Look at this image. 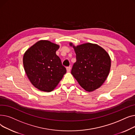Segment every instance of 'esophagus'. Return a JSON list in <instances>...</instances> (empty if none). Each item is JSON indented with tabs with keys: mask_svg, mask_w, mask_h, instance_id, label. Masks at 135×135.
<instances>
[{
	"mask_svg": "<svg viewBox=\"0 0 135 135\" xmlns=\"http://www.w3.org/2000/svg\"><path fill=\"white\" fill-rule=\"evenodd\" d=\"M70 67H67V71L68 72H69L70 71Z\"/></svg>",
	"mask_w": 135,
	"mask_h": 135,
	"instance_id": "esophagus-1",
	"label": "esophagus"
}]
</instances>
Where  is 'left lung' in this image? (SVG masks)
Listing matches in <instances>:
<instances>
[{"instance_id":"8db88e82","label":"left lung","mask_w":135,"mask_h":135,"mask_svg":"<svg viewBox=\"0 0 135 135\" xmlns=\"http://www.w3.org/2000/svg\"><path fill=\"white\" fill-rule=\"evenodd\" d=\"M76 61L73 66L71 74L85 90L93 91L100 88L109 74L111 61L104 49L95 44H83L75 46Z\"/></svg>"}]
</instances>
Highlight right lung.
<instances>
[{"label": "right lung", "mask_w": 135, "mask_h": 135, "mask_svg": "<svg viewBox=\"0 0 135 135\" xmlns=\"http://www.w3.org/2000/svg\"><path fill=\"white\" fill-rule=\"evenodd\" d=\"M60 46L49 40H40L25 52L23 63L33 85L40 91L50 92L66 73V69L56 52Z\"/></svg>", "instance_id": "right-lung-1"}]
</instances>
